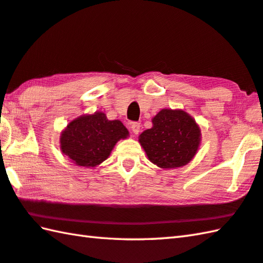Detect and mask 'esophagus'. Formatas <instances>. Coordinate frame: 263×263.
<instances>
[{"label":"esophagus","mask_w":263,"mask_h":263,"mask_svg":"<svg viewBox=\"0 0 263 263\" xmlns=\"http://www.w3.org/2000/svg\"><path fill=\"white\" fill-rule=\"evenodd\" d=\"M140 123H138V122H133L132 124H131V130H132V132L135 133V135H138L139 132H140Z\"/></svg>","instance_id":"34e87169"}]
</instances>
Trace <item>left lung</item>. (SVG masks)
Here are the masks:
<instances>
[{"mask_svg": "<svg viewBox=\"0 0 263 263\" xmlns=\"http://www.w3.org/2000/svg\"><path fill=\"white\" fill-rule=\"evenodd\" d=\"M139 142L157 166L180 167L196 154L200 130L194 118L183 110L162 109L153 118V127L139 137Z\"/></svg>", "mask_w": 263, "mask_h": 263, "instance_id": "8db88e82", "label": "left lung"}]
</instances>
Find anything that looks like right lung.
Masks as SVG:
<instances>
[{
    "label": "right lung",
    "mask_w": 263,
    "mask_h": 263,
    "mask_svg": "<svg viewBox=\"0 0 263 263\" xmlns=\"http://www.w3.org/2000/svg\"><path fill=\"white\" fill-rule=\"evenodd\" d=\"M127 136L121 121H109L98 111L70 122L61 135L60 148L76 165L95 167L107 159L120 139Z\"/></svg>",
    "instance_id": "1"
}]
</instances>
